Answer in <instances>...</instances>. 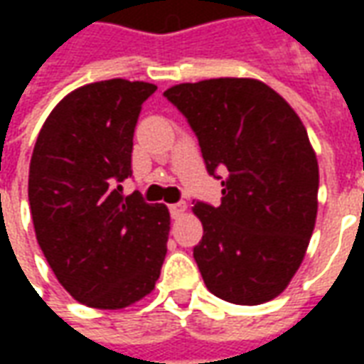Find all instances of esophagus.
Wrapping results in <instances>:
<instances>
[{
  "label": "esophagus",
  "mask_w": 364,
  "mask_h": 364,
  "mask_svg": "<svg viewBox=\"0 0 364 364\" xmlns=\"http://www.w3.org/2000/svg\"><path fill=\"white\" fill-rule=\"evenodd\" d=\"M187 210V203H175V205H169V213L173 218H179L181 214H185Z\"/></svg>",
  "instance_id": "1"
}]
</instances>
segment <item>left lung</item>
<instances>
[{
	"instance_id": "left-lung-1",
	"label": "left lung",
	"mask_w": 364,
	"mask_h": 364,
	"mask_svg": "<svg viewBox=\"0 0 364 364\" xmlns=\"http://www.w3.org/2000/svg\"><path fill=\"white\" fill-rule=\"evenodd\" d=\"M164 95L189 120L208 173L228 169L220 206H193L206 289L232 304L273 300L304 259L318 214L320 169L302 120L253 77L179 83Z\"/></svg>"
}]
</instances>
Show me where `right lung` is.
I'll return each mask as SVG.
<instances>
[{
  "mask_svg": "<svg viewBox=\"0 0 364 364\" xmlns=\"http://www.w3.org/2000/svg\"><path fill=\"white\" fill-rule=\"evenodd\" d=\"M154 83L122 77L82 85L60 101L36 138L28 167L35 234L58 282L99 310L148 296L161 273L169 236L166 205L138 193L122 197L132 175V138Z\"/></svg>",
  "mask_w": 364,
  "mask_h": 364,
  "instance_id": "add662e5",
  "label": "right lung"
}]
</instances>
